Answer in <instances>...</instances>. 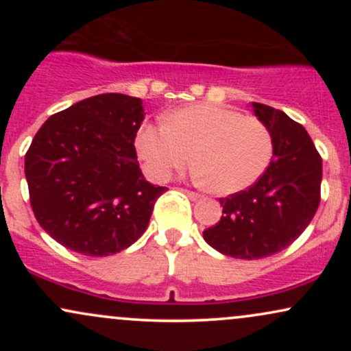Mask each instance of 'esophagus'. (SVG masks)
<instances>
[{"label": "esophagus", "instance_id": "34e87169", "mask_svg": "<svg viewBox=\"0 0 351 351\" xmlns=\"http://www.w3.org/2000/svg\"><path fill=\"white\" fill-rule=\"evenodd\" d=\"M181 191H183L184 195H186L191 201H196V199L201 198V195H198V193H195V191H189V189H181Z\"/></svg>", "mask_w": 351, "mask_h": 351}]
</instances>
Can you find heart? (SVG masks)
<instances>
[{
	"label": "heart",
	"instance_id": "obj_1",
	"mask_svg": "<svg viewBox=\"0 0 351 351\" xmlns=\"http://www.w3.org/2000/svg\"><path fill=\"white\" fill-rule=\"evenodd\" d=\"M136 150L155 180H168L191 163L196 175L219 195L256 183L274 156L272 132L263 120L232 108L195 104L147 123L136 134Z\"/></svg>",
	"mask_w": 351,
	"mask_h": 351
}]
</instances>
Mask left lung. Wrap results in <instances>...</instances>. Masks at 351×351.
Here are the masks:
<instances>
[{"mask_svg": "<svg viewBox=\"0 0 351 351\" xmlns=\"http://www.w3.org/2000/svg\"><path fill=\"white\" fill-rule=\"evenodd\" d=\"M254 115L272 132L274 156L244 191L219 198L223 216L204 241L236 259H263L289 247L320 204L322 156L300 123L282 110L252 102Z\"/></svg>", "mask_w": 351, "mask_h": 351, "instance_id": "left-lung-1", "label": "left lung"}]
</instances>
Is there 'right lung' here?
Wrapping results in <instances>:
<instances>
[{
    "mask_svg": "<svg viewBox=\"0 0 351 351\" xmlns=\"http://www.w3.org/2000/svg\"><path fill=\"white\" fill-rule=\"evenodd\" d=\"M142 100L100 94L51 115L24 156L29 201L44 231L84 256L132 245L167 191L143 178L135 136Z\"/></svg>",
    "mask_w": 351,
    "mask_h": 351,
    "instance_id": "1",
    "label": "right lung"
}]
</instances>
